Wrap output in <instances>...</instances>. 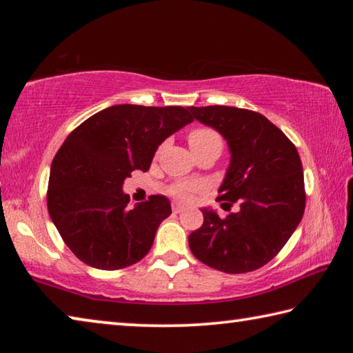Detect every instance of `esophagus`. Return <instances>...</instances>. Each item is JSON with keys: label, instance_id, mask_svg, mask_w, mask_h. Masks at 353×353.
<instances>
[{"label": "esophagus", "instance_id": "34e87169", "mask_svg": "<svg viewBox=\"0 0 353 353\" xmlns=\"http://www.w3.org/2000/svg\"><path fill=\"white\" fill-rule=\"evenodd\" d=\"M171 207H172V212H174V213H181L183 210V204H181V202H177V201L172 202Z\"/></svg>", "mask_w": 353, "mask_h": 353}]
</instances>
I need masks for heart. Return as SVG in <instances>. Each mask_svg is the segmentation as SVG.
I'll return each instance as SVG.
<instances>
[{"mask_svg": "<svg viewBox=\"0 0 353 353\" xmlns=\"http://www.w3.org/2000/svg\"><path fill=\"white\" fill-rule=\"evenodd\" d=\"M188 143L191 151L199 152V151H207V149H213V151L221 152L223 149V139L214 129L210 128H196L188 134ZM191 190V185L182 183L177 185L174 188V193L179 196H185Z\"/></svg>", "mask_w": 353, "mask_h": 353, "instance_id": "1", "label": "heart"}]
</instances>
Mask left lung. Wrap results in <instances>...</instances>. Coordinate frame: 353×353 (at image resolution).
Segmentation results:
<instances>
[{
  "mask_svg": "<svg viewBox=\"0 0 353 353\" xmlns=\"http://www.w3.org/2000/svg\"><path fill=\"white\" fill-rule=\"evenodd\" d=\"M188 110L227 141L230 163L216 201H223V208L235 202L240 205L225 218L202 208L204 224L188 236L191 252L204 265L227 274L259 270L280 252L305 210L297 149L261 113L229 105Z\"/></svg>",
  "mask_w": 353,
  "mask_h": 353,
  "instance_id": "left-lung-1",
  "label": "left lung"
}]
</instances>
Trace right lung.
I'll list each match as a JSON object with an SVG mask.
<instances>
[{
  "mask_svg": "<svg viewBox=\"0 0 353 353\" xmlns=\"http://www.w3.org/2000/svg\"><path fill=\"white\" fill-rule=\"evenodd\" d=\"M193 119L179 105L119 104L94 113L67 137L51 163L46 202L77 259L115 271L149 252L171 204L151 196L129 208L124 179L134 170L148 171L157 148Z\"/></svg>",
  "mask_w": 353,
  "mask_h": 353,
  "instance_id": "1",
  "label": "right lung"
}]
</instances>
